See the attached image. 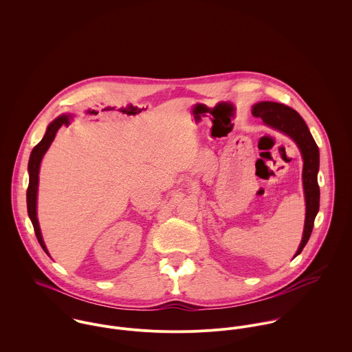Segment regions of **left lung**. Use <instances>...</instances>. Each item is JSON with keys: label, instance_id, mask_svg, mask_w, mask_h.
<instances>
[{"label": "left lung", "instance_id": "8db88e82", "mask_svg": "<svg viewBox=\"0 0 352 352\" xmlns=\"http://www.w3.org/2000/svg\"><path fill=\"white\" fill-rule=\"evenodd\" d=\"M252 115L256 118H261L265 124L290 135L298 145L303 157L302 180L306 199V218L301 245L296 253V256H298L309 241L314 225V218L320 208V187L317 183V172L320 165L318 146L316 145L301 115L296 109L285 104L261 101L253 105Z\"/></svg>", "mask_w": 352, "mask_h": 352}]
</instances>
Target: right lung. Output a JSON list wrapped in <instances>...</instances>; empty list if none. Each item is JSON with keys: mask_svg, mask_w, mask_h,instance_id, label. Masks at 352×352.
<instances>
[{"mask_svg": "<svg viewBox=\"0 0 352 352\" xmlns=\"http://www.w3.org/2000/svg\"><path fill=\"white\" fill-rule=\"evenodd\" d=\"M62 126H69V116L62 115V116L56 118L52 123H50L45 137L42 138V141L31 151L30 161H28L30 184H28V188H27V210H28V215L31 218V222L34 225L36 239H38L41 247L43 248V251L46 252L47 254H49V252L46 250V245L43 243L42 233H41V229H39V222H38V218H36V194H38V182H39V166H41V161H42L45 153L49 149L56 131Z\"/></svg>", "mask_w": 352, "mask_h": 352, "instance_id": "add662e5", "label": "right lung"}]
</instances>
